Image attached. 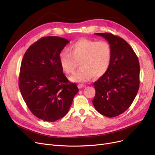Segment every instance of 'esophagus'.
<instances>
[{
    "mask_svg": "<svg viewBox=\"0 0 155 155\" xmlns=\"http://www.w3.org/2000/svg\"><path fill=\"white\" fill-rule=\"evenodd\" d=\"M78 88H79L81 89V88H83L85 87V85H83V84H79V85H78Z\"/></svg>",
    "mask_w": 155,
    "mask_h": 155,
    "instance_id": "34e87169",
    "label": "esophagus"
}]
</instances>
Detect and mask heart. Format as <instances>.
<instances>
[{
	"instance_id": "b5f03b06",
	"label": "heart",
	"mask_w": 155,
	"mask_h": 155,
	"mask_svg": "<svg viewBox=\"0 0 155 155\" xmlns=\"http://www.w3.org/2000/svg\"><path fill=\"white\" fill-rule=\"evenodd\" d=\"M69 51H61L59 59L61 67L67 74H72L78 63L80 62L81 68L70 78L72 81L85 83L93 76L100 77L110 66L112 48L105 41L79 39L70 46Z\"/></svg>"
}]
</instances>
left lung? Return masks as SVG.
<instances>
[{"label": "left lung", "instance_id": "obj_1", "mask_svg": "<svg viewBox=\"0 0 155 155\" xmlns=\"http://www.w3.org/2000/svg\"><path fill=\"white\" fill-rule=\"evenodd\" d=\"M112 48L110 66L94 83L96 95L92 104L96 110L112 118L122 114L132 104L140 85V64L137 55L127 42L110 33H97Z\"/></svg>", "mask_w": 155, "mask_h": 155}]
</instances>
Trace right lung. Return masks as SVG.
<instances>
[{
	"label": "right lung",
	"instance_id": "obj_1",
	"mask_svg": "<svg viewBox=\"0 0 155 155\" xmlns=\"http://www.w3.org/2000/svg\"><path fill=\"white\" fill-rule=\"evenodd\" d=\"M68 43L57 36L43 37L30 46L22 58L20 91L33 114L43 121L53 122L66 115L79 91L59 63V54Z\"/></svg>",
	"mask_w": 155,
	"mask_h": 155
}]
</instances>
